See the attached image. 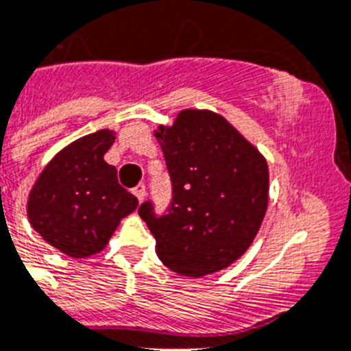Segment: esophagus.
I'll list each match as a JSON object with an SVG mask.
<instances>
[{
	"mask_svg": "<svg viewBox=\"0 0 351 351\" xmlns=\"http://www.w3.org/2000/svg\"><path fill=\"white\" fill-rule=\"evenodd\" d=\"M133 193L134 197L140 200V202H143V199H145V186L143 184H138V186L133 188Z\"/></svg>",
	"mask_w": 351,
	"mask_h": 351,
	"instance_id": "34e87169",
	"label": "esophagus"
}]
</instances>
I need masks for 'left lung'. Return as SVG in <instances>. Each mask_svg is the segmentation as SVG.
<instances>
[{
  "label": "left lung",
  "instance_id": "left-lung-1",
  "mask_svg": "<svg viewBox=\"0 0 351 351\" xmlns=\"http://www.w3.org/2000/svg\"><path fill=\"white\" fill-rule=\"evenodd\" d=\"M154 134L173 191L167 215L156 217L151 202L138 209L156 254L184 277L229 268L252 245L268 209L266 158L211 110H181Z\"/></svg>",
  "mask_w": 351,
  "mask_h": 351
}]
</instances>
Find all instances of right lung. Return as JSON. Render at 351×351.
<instances>
[{"mask_svg":"<svg viewBox=\"0 0 351 351\" xmlns=\"http://www.w3.org/2000/svg\"><path fill=\"white\" fill-rule=\"evenodd\" d=\"M115 131L99 130L74 140L44 167L29 190L28 220L44 241L71 257L101 252L138 199L119 184L104 161Z\"/></svg>","mask_w":351,"mask_h":351,"instance_id":"obj_1","label":"right lung"}]
</instances>
